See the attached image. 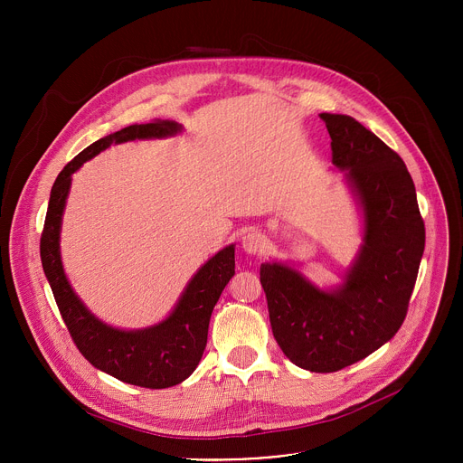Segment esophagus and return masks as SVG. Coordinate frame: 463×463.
I'll return each instance as SVG.
<instances>
[{
	"mask_svg": "<svg viewBox=\"0 0 463 463\" xmlns=\"http://www.w3.org/2000/svg\"><path fill=\"white\" fill-rule=\"evenodd\" d=\"M268 240L261 232L258 231H249L243 238H241V247L245 252L249 254H261L263 249H266Z\"/></svg>",
	"mask_w": 463,
	"mask_h": 463,
	"instance_id": "obj_1",
	"label": "esophagus"
}]
</instances>
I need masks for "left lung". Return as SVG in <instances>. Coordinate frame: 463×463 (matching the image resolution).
Returning <instances> with one entry per match:
<instances>
[{
	"instance_id": "8db88e82",
	"label": "left lung",
	"mask_w": 463,
	"mask_h": 463,
	"mask_svg": "<svg viewBox=\"0 0 463 463\" xmlns=\"http://www.w3.org/2000/svg\"><path fill=\"white\" fill-rule=\"evenodd\" d=\"M332 163L345 172L363 214V243L334 289H320L282 261H266L273 335L286 357L309 372L343 370L388 343L402 327L425 249V225L403 159L348 115L320 113Z\"/></svg>"
}]
</instances>
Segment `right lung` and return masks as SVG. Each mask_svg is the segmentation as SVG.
<instances>
[{"label":"right lung","instance_id":"obj_1","mask_svg":"<svg viewBox=\"0 0 463 463\" xmlns=\"http://www.w3.org/2000/svg\"><path fill=\"white\" fill-rule=\"evenodd\" d=\"M181 129L183 126L175 120L131 124L82 150L71 163L63 166L51 188L40 240L43 273L52 289L60 315L80 354L95 368L122 383L143 388H168L179 384L200 364L207 346L213 309L222 291L234 277V245L223 247L197 269L165 320L141 329H118L97 318L65 277L60 256L61 216L71 188V175L86 161L111 145L136 139L174 137Z\"/></svg>","mask_w":463,"mask_h":463}]
</instances>
